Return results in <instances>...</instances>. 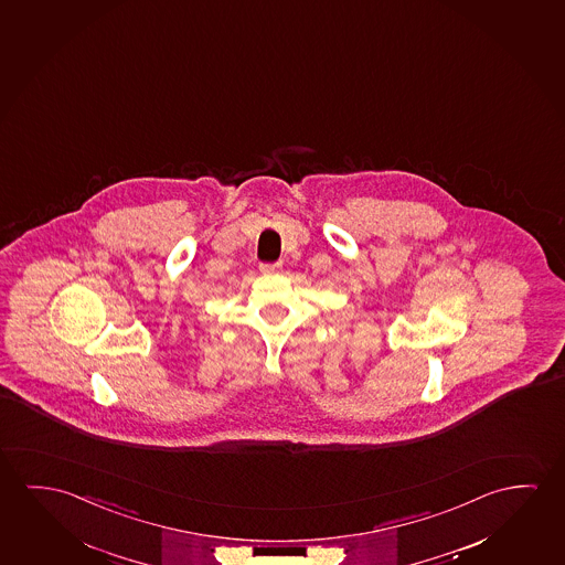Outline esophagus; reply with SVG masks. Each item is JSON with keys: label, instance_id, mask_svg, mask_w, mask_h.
Instances as JSON below:
<instances>
[{"label": "esophagus", "instance_id": "34e87169", "mask_svg": "<svg viewBox=\"0 0 565 565\" xmlns=\"http://www.w3.org/2000/svg\"><path fill=\"white\" fill-rule=\"evenodd\" d=\"M281 268V264L276 262V264H260L262 274H276Z\"/></svg>", "mask_w": 565, "mask_h": 565}]
</instances>
